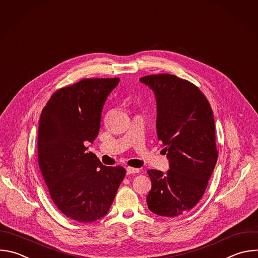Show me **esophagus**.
<instances>
[{"label": "esophagus", "instance_id": "esophagus-1", "mask_svg": "<svg viewBox=\"0 0 258 258\" xmlns=\"http://www.w3.org/2000/svg\"><path fill=\"white\" fill-rule=\"evenodd\" d=\"M140 170L137 169V168H133V167H127L126 168V174L127 175H131V174H136V173H139Z\"/></svg>", "mask_w": 258, "mask_h": 258}]
</instances>
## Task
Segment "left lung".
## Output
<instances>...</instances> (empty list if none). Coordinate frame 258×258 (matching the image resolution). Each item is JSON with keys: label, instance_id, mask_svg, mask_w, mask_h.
<instances>
[{"label": "left lung", "instance_id": "8db88e82", "mask_svg": "<svg viewBox=\"0 0 258 258\" xmlns=\"http://www.w3.org/2000/svg\"><path fill=\"white\" fill-rule=\"evenodd\" d=\"M154 91L157 136L167 153L166 173L150 169L149 210L176 217L190 211L208 186L218 159L212 107L196 85L170 74L140 79Z\"/></svg>", "mask_w": 258, "mask_h": 258}]
</instances>
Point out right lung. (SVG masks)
I'll list each match as a JSON object with an SVG mask.
<instances>
[{
    "label": "right lung",
    "mask_w": 258,
    "mask_h": 258,
    "mask_svg": "<svg viewBox=\"0 0 258 258\" xmlns=\"http://www.w3.org/2000/svg\"><path fill=\"white\" fill-rule=\"evenodd\" d=\"M118 82L119 78L83 79L55 91L40 115L41 174L57 209L81 223L108 213L125 176L123 167L102 165L85 147L98 136L103 105Z\"/></svg>",
    "instance_id": "right-lung-1"
}]
</instances>
